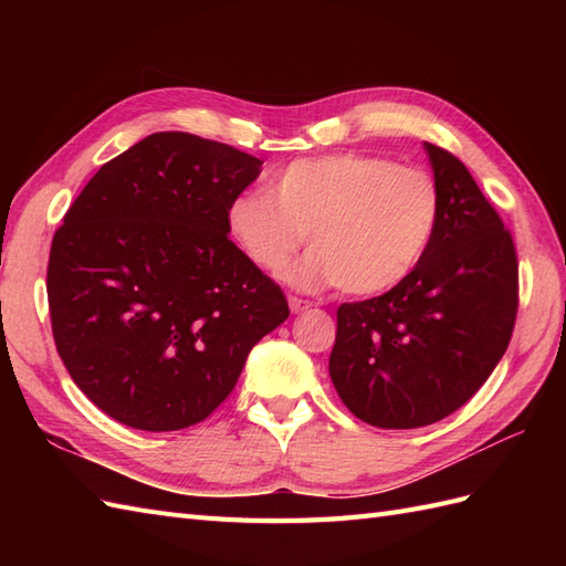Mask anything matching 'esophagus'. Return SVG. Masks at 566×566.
I'll list each match as a JSON object with an SVG mask.
<instances>
[{
	"mask_svg": "<svg viewBox=\"0 0 566 566\" xmlns=\"http://www.w3.org/2000/svg\"><path fill=\"white\" fill-rule=\"evenodd\" d=\"M311 306V302H306V298H298V296H290V308H292V314H302V311H308Z\"/></svg>",
	"mask_w": 566,
	"mask_h": 566,
	"instance_id": "1",
	"label": "esophagus"
}]
</instances>
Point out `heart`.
<instances>
[{"instance_id":"b5f03b06","label":"heart","mask_w":566,"mask_h":566,"mask_svg":"<svg viewBox=\"0 0 566 566\" xmlns=\"http://www.w3.org/2000/svg\"><path fill=\"white\" fill-rule=\"evenodd\" d=\"M440 221L436 179L416 167L363 153L321 155L286 165L268 191H245L228 207V228L252 264L280 274L306 243L296 286L338 284L371 296L413 272Z\"/></svg>"}]
</instances>
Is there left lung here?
Wrapping results in <instances>:
<instances>
[{"label":"left lung","instance_id":"obj_1","mask_svg":"<svg viewBox=\"0 0 566 566\" xmlns=\"http://www.w3.org/2000/svg\"><path fill=\"white\" fill-rule=\"evenodd\" d=\"M440 221L426 255L381 296L343 304L328 371L359 420L387 430L438 423L489 379L518 314L511 231L462 160L426 143Z\"/></svg>","mask_w":566,"mask_h":566}]
</instances>
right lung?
Masks as SVG:
<instances>
[{
	"label": "right lung",
	"mask_w": 566,
	"mask_h": 566,
	"mask_svg": "<svg viewBox=\"0 0 566 566\" xmlns=\"http://www.w3.org/2000/svg\"><path fill=\"white\" fill-rule=\"evenodd\" d=\"M262 160L163 130L102 165L57 228L48 306L87 399L150 432L201 423L252 345L290 316L280 284L228 238V207Z\"/></svg>",
	"instance_id": "add662e5"
}]
</instances>
